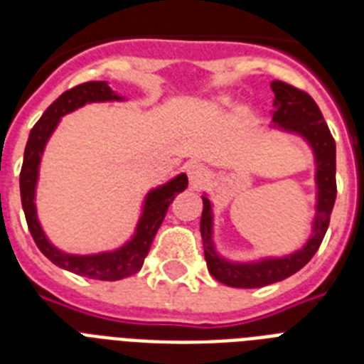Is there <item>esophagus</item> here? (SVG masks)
<instances>
[{
  "mask_svg": "<svg viewBox=\"0 0 364 364\" xmlns=\"http://www.w3.org/2000/svg\"><path fill=\"white\" fill-rule=\"evenodd\" d=\"M187 176L188 181L194 188L202 187V183H205L208 179V168L204 164H198V162H193V164L187 166Z\"/></svg>",
  "mask_w": 364,
  "mask_h": 364,
  "instance_id": "esophagus-1",
  "label": "esophagus"
}]
</instances>
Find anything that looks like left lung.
Returning a JSON list of instances; mask_svg holds the SVG:
<instances>
[{"label":"left lung","instance_id":"left-lung-1","mask_svg":"<svg viewBox=\"0 0 364 364\" xmlns=\"http://www.w3.org/2000/svg\"><path fill=\"white\" fill-rule=\"evenodd\" d=\"M270 87L276 96L272 111V128L300 136L314 153L317 187L316 217L311 223L310 238L294 253L285 257H264L251 262H234L217 253L213 243V204L204 194L200 232L204 242L205 262L211 276L228 287H264L296 274L302 266L310 262L321 245L336 200V143L331 136L321 111L310 94L302 92L287 82L272 81Z\"/></svg>","mask_w":364,"mask_h":364}]
</instances>
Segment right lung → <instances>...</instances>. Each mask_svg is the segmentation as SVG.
Here are the masks:
<instances>
[{"mask_svg": "<svg viewBox=\"0 0 364 364\" xmlns=\"http://www.w3.org/2000/svg\"><path fill=\"white\" fill-rule=\"evenodd\" d=\"M122 100L124 98L119 96L115 90H111V87L105 81L82 82L79 87L65 90L58 100H54L53 104L48 105V109L31 128L28 143H26L24 162H22V170H20L22 208H24L28 228H30L33 242L37 243L39 251L50 262L64 268V270H70L82 277H90V279H102V282H117V279H122V277H128L141 270L143 260L151 249L156 230L164 221L166 211L177 194L187 188V176L179 173L164 185L151 188L143 200L141 215H139V221H137L132 238L124 245L113 249V251L92 255L65 253L47 238V234L39 223V217H37L36 188L37 179H39V164H41L43 151L47 147V141L53 136V132L56 130V126L60 124V119L87 104L122 102Z\"/></svg>", "mask_w": 364, "mask_h": 364, "instance_id": "obj_1", "label": "right lung"}]
</instances>
